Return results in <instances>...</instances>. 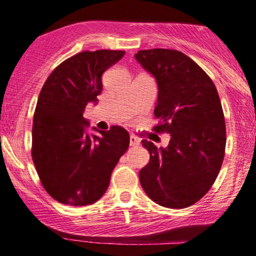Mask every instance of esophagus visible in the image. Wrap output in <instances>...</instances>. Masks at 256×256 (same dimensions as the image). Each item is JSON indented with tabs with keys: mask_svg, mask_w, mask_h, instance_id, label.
<instances>
[{
	"mask_svg": "<svg viewBox=\"0 0 256 256\" xmlns=\"http://www.w3.org/2000/svg\"><path fill=\"white\" fill-rule=\"evenodd\" d=\"M140 138L134 136V134H131V136H130V146H140Z\"/></svg>",
	"mask_w": 256,
	"mask_h": 256,
	"instance_id": "1",
	"label": "esophagus"
}]
</instances>
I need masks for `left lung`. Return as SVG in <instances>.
Instances as JSON below:
<instances>
[{
  "instance_id": "8db88e82",
  "label": "left lung",
  "mask_w": 256,
  "mask_h": 256,
  "mask_svg": "<svg viewBox=\"0 0 256 256\" xmlns=\"http://www.w3.org/2000/svg\"><path fill=\"white\" fill-rule=\"evenodd\" d=\"M158 86L152 130L171 134L167 148L143 140L150 158L140 171L146 195L167 208L201 200L218 177L225 155L224 112L212 79L182 52L148 49L134 55Z\"/></svg>"
}]
</instances>
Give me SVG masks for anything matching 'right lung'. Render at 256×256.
<instances>
[{
    "label": "right lung",
    "instance_id": "obj_1",
    "mask_svg": "<svg viewBox=\"0 0 256 256\" xmlns=\"http://www.w3.org/2000/svg\"><path fill=\"white\" fill-rule=\"evenodd\" d=\"M124 50L82 52L61 62L40 90L32 126V160L46 192L58 202L86 206L101 198L130 144L122 126L89 136L85 106L98 102L102 74Z\"/></svg>",
    "mask_w": 256,
    "mask_h": 256
}]
</instances>
